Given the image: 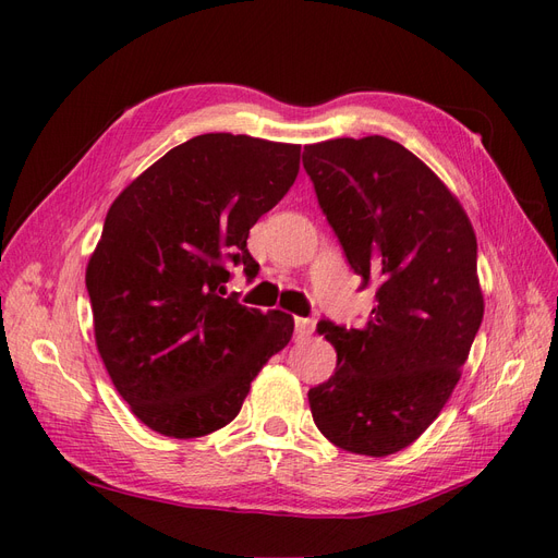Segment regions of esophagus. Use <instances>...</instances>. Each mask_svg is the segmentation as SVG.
I'll use <instances>...</instances> for the list:
<instances>
[{
  "label": "esophagus",
  "mask_w": 558,
  "mask_h": 558,
  "mask_svg": "<svg viewBox=\"0 0 558 558\" xmlns=\"http://www.w3.org/2000/svg\"><path fill=\"white\" fill-rule=\"evenodd\" d=\"M314 328H316L314 318H302V316L295 318V335H298V340H305V337H310V335L314 332Z\"/></svg>",
  "instance_id": "1"
}]
</instances>
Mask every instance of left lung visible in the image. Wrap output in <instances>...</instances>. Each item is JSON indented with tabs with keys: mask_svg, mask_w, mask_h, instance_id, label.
Returning <instances> with one entry per match:
<instances>
[{
	"mask_svg": "<svg viewBox=\"0 0 558 558\" xmlns=\"http://www.w3.org/2000/svg\"><path fill=\"white\" fill-rule=\"evenodd\" d=\"M302 165L363 289L377 286L361 328L320 320L335 375L310 388L316 428L351 453L410 447L461 379L484 316L477 238L461 202L393 140H328Z\"/></svg>",
	"mask_w": 558,
	"mask_h": 558,
	"instance_id": "obj_1",
	"label": "left lung"
}]
</instances>
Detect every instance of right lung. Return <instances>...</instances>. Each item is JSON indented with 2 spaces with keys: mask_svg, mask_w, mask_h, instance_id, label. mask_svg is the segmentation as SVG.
I'll list each match as a JSON object with an SVG mask.
<instances>
[{
  "mask_svg": "<svg viewBox=\"0 0 558 558\" xmlns=\"http://www.w3.org/2000/svg\"><path fill=\"white\" fill-rule=\"evenodd\" d=\"M300 144L209 132L174 146L109 207L86 267L95 344L116 391L150 430L209 435L291 342L293 316L223 298L226 263H258L248 230L289 193Z\"/></svg>",
  "mask_w": 558,
  "mask_h": 558,
  "instance_id": "1",
  "label": "right lung"
}]
</instances>
